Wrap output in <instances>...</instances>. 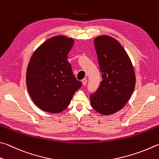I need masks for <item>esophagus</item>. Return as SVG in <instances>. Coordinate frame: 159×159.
Segmentation results:
<instances>
[{
  "label": "esophagus",
  "mask_w": 159,
  "mask_h": 159,
  "mask_svg": "<svg viewBox=\"0 0 159 159\" xmlns=\"http://www.w3.org/2000/svg\"><path fill=\"white\" fill-rule=\"evenodd\" d=\"M82 84H83V85H86V84H87V78H84V79H83V80H82Z\"/></svg>",
  "instance_id": "34e87169"
}]
</instances>
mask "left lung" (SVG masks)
<instances>
[{"instance_id":"left-lung-1","label":"left lung","mask_w":159,"mask_h":159,"mask_svg":"<svg viewBox=\"0 0 159 159\" xmlns=\"http://www.w3.org/2000/svg\"><path fill=\"white\" fill-rule=\"evenodd\" d=\"M102 78L96 93L90 96L91 107L110 115L124 107L134 90L135 75L129 55L119 42L109 35L94 39Z\"/></svg>"}]
</instances>
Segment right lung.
<instances>
[{"instance_id":"1","label":"right lung","mask_w":159,"mask_h":159,"mask_svg":"<svg viewBox=\"0 0 159 159\" xmlns=\"http://www.w3.org/2000/svg\"><path fill=\"white\" fill-rule=\"evenodd\" d=\"M74 44L72 38L54 36L33 53L26 70V86L30 98L42 110L58 113L70 103L82 87L68 61Z\"/></svg>"}]
</instances>
